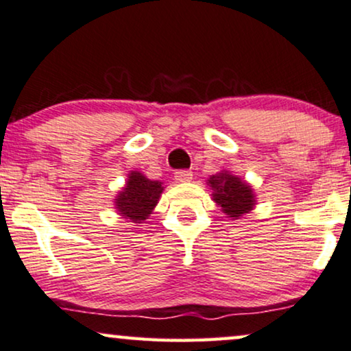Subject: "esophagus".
Returning a JSON list of instances; mask_svg holds the SVG:
<instances>
[{"instance_id": "34e87169", "label": "esophagus", "mask_w": 351, "mask_h": 351, "mask_svg": "<svg viewBox=\"0 0 351 351\" xmlns=\"http://www.w3.org/2000/svg\"><path fill=\"white\" fill-rule=\"evenodd\" d=\"M175 180L178 182H187L192 180V171L191 170H178L175 173Z\"/></svg>"}]
</instances>
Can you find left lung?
I'll list each match as a JSON object with an SVG mask.
<instances>
[{"label":"left lung","mask_w":351,"mask_h":351,"mask_svg":"<svg viewBox=\"0 0 351 351\" xmlns=\"http://www.w3.org/2000/svg\"><path fill=\"white\" fill-rule=\"evenodd\" d=\"M210 186L213 189V200L218 204L229 218L239 219L240 216L253 208L254 195L251 187L229 173H219L211 176Z\"/></svg>","instance_id":"left-lung-1"}]
</instances>
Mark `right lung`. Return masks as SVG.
Segmentation results:
<instances>
[{
  "mask_svg": "<svg viewBox=\"0 0 351 351\" xmlns=\"http://www.w3.org/2000/svg\"><path fill=\"white\" fill-rule=\"evenodd\" d=\"M164 187L159 181H151L138 171L128 175L127 186L117 195L116 208L132 223H143L157 205Z\"/></svg>",
  "mask_w": 351,
  "mask_h": 351,
  "instance_id": "obj_1",
  "label": "right lung"
}]
</instances>
